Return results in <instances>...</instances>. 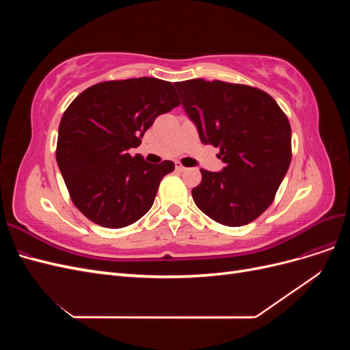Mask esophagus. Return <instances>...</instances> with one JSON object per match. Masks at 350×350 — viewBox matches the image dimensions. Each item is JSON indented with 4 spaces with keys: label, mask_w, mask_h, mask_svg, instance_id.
Masks as SVG:
<instances>
[{
    "label": "esophagus",
    "mask_w": 350,
    "mask_h": 350,
    "mask_svg": "<svg viewBox=\"0 0 350 350\" xmlns=\"http://www.w3.org/2000/svg\"><path fill=\"white\" fill-rule=\"evenodd\" d=\"M175 169H176L178 172H184V171H187V167H185V166H183L181 163H178V162L175 163Z\"/></svg>",
    "instance_id": "1"
}]
</instances>
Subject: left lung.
I'll return each mask as SVG.
<instances>
[{"instance_id":"1","label":"left lung","mask_w":350,"mask_h":350,"mask_svg":"<svg viewBox=\"0 0 350 350\" xmlns=\"http://www.w3.org/2000/svg\"><path fill=\"white\" fill-rule=\"evenodd\" d=\"M200 140L219 147V172L201 169L197 207L217 224L243 226L276 196L292 159L291 124L270 94L245 84L194 79L175 83Z\"/></svg>"}]
</instances>
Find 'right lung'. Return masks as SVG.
<instances>
[{
  "label": "right lung",
  "mask_w": 350,
  "mask_h": 350,
  "mask_svg": "<svg viewBox=\"0 0 350 350\" xmlns=\"http://www.w3.org/2000/svg\"><path fill=\"white\" fill-rule=\"evenodd\" d=\"M179 103L174 84L154 77L99 83L72 100L59 122L57 163L72 203L89 220L118 229L150 210L175 165H153L129 150Z\"/></svg>",
  "instance_id": "1"
}]
</instances>
